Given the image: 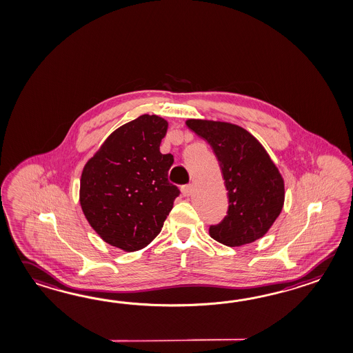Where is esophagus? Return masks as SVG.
<instances>
[{
	"label": "esophagus",
	"mask_w": 353,
	"mask_h": 353,
	"mask_svg": "<svg viewBox=\"0 0 353 353\" xmlns=\"http://www.w3.org/2000/svg\"><path fill=\"white\" fill-rule=\"evenodd\" d=\"M192 191H194V186L192 185H185V186L181 188V192H182V195L185 196V197H188V196L191 195Z\"/></svg>",
	"instance_id": "obj_1"
}]
</instances>
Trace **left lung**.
I'll list each match as a JSON object with an SVG mask.
<instances>
[{"mask_svg":"<svg viewBox=\"0 0 353 353\" xmlns=\"http://www.w3.org/2000/svg\"><path fill=\"white\" fill-rule=\"evenodd\" d=\"M186 125L212 147L228 190L227 216L212 225L209 234L228 247L259 241L283 208L285 183L279 168L242 126L204 119H188Z\"/></svg>","mask_w":353,"mask_h":353,"instance_id":"obj_1","label":"left lung"}]
</instances>
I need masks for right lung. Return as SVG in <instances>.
Returning <instances> with one entry per match:
<instances>
[{
	"label": "right lung",
	"instance_id": "1",
	"mask_svg": "<svg viewBox=\"0 0 353 353\" xmlns=\"http://www.w3.org/2000/svg\"><path fill=\"white\" fill-rule=\"evenodd\" d=\"M168 123L144 114L119 126L83 167L79 204L103 242L125 252L161 232L180 190L168 182L172 154H162Z\"/></svg>",
	"mask_w": 353,
	"mask_h": 353
}]
</instances>
